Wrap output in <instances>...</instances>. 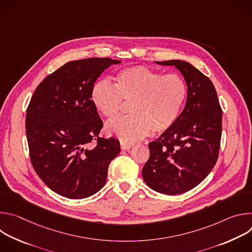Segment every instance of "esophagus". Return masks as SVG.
Returning <instances> with one entry per match:
<instances>
[{
  "instance_id": "esophagus-1",
  "label": "esophagus",
  "mask_w": 252,
  "mask_h": 252,
  "mask_svg": "<svg viewBox=\"0 0 252 252\" xmlns=\"http://www.w3.org/2000/svg\"><path fill=\"white\" fill-rule=\"evenodd\" d=\"M132 148V145H130V143H126V142H124V141H121V149L126 151V150H129Z\"/></svg>"
}]
</instances>
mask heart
Wrapping results in <instances>:
<instances>
[{
	"instance_id": "b5f03b06",
	"label": "heart",
	"mask_w": 252,
	"mask_h": 252,
	"mask_svg": "<svg viewBox=\"0 0 252 252\" xmlns=\"http://www.w3.org/2000/svg\"><path fill=\"white\" fill-rule=\"evenodd\" d=\"M187 93L186 82L179 75H163L136 65L120 70L115 86L104 80L96 82L91 98L97 112L107 119L118 115L122 98L131 100V115L107 123L105 130L124 142L132 143L152 130L158 133L169 129L182 112Z\"/></svg>"
}]
</instances>
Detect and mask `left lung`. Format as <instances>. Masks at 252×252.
<instances>
[{
  "label": "left lung",
  "instance_id": "8db88e82",
  "mask_svg": "<svg viewBox=\"0 0 252 252\" xmlns=\"http://www.w3.org/2000/svg\"><path fill=\"white\" fill-rule=\"evenodd\" d=\"M155 63L181 71L188 95L175 124L149 143L151 155L141 173L152 189L181 194L199 185L217 162L222 112L213 84L191 63L181 60Z\"/></svg>",
  "mask_w": 252,
  "mask_h": 252
}]
</instances>
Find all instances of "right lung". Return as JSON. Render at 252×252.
I'll list each match as a JSON object with an SVG mask.
<instances>
[{"mask_svg":"<svg viewBox=\"0 0 252 252\" xmlns=\"http://www.w3.org/2000/svg\"><path fill=\"white\" fill-rule=\"evenodd\" d=\"M122 63L90 58L64 63L35 89L26 116L32 164L55 192L82 199L100 190L120 141L98 136L102 122L91 91L102 71ZM98 145L89 148L92 140Z\"/></svg>","mask_w":252,"mask_h":252,"instance_id":"1","label":"right lung"}]
</instances>
